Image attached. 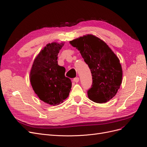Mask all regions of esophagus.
Instances as JSON below:
<instances>
[{"label": "esophagus", "mask_w": 147, "mask_h": 147, "mask_svg": "<svg viewBox=\"0 0 147 147\" xmlns=\"http://www.w3.org/2000/svg\"><path fill=\"white\" fill-rule=\"evenodd\" d=\"M73 81L75 82L76 83H78L79 81V78H74Z\"/></svg>", "instance_id": "obj_1"}]
</instances>
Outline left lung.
I'll return each mask as SVG.
<instances>
[{
    "label": "left lung",
    "mask_w": 147,
    "mask_h": 147,
    "mask_svg": "<svg viewBox=\"0 0 147 147\" xmlns=\"http://www.w3.org/2000/svg\"><path fill=\"white\" fill-rule=\"evenodd\" d=\"M78 49L89 67L92 86L88 98L96 103H106L114 97L122 82L123 71L120 60L106 42L92 34L69 41Z\"/></svg>",
    "instance_id": "left-lung-1"
}]
</instances>
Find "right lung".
I'll return each mask as SVG.
<instances>
[{
	"mask_svg": "<svg viewBox=\"0 0 147 147\" xmlns=\"http://www.w3.org/2000/svg\"><path fill=\"white\" fill-rule=\"evenodd\" d=\"M64 42L47 44L36 55L30 72L33 90L40 100L57 106L67 99L71 88V81L65 77V68L58 65L57 55Z\"/></svg>",
	"mask_w": 147,
	"mask_h": 147,
	"instance_id": "obj_1",
	"label": "right lung"
}]
</instances>
